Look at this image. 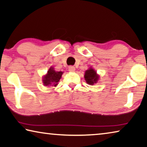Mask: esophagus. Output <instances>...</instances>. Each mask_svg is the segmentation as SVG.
I'll return each instance as SVG.
<instances>
[{
    "instance_id": "esophagus-1",
    "label": "esophagus",
    "mask_w": 147,
    "mask_h": 147,
    "mask_svg": "<svg viewBox=\"0 0 147 147\" xmlns=\"http://www.w3.org/2000/svg\"><path fill=\"white\" fill-rule=\"evenodd\" d=\"M69 71L70 72H74L75 71V68L73 66H70L69 67Z\"/></svg>"
}]
</instances>
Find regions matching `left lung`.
I'll use <instances>...</instances> for the list:
<instances>
[{"instance_id":"8db88e82","label":"left lung","mask_w":147,"mask_h":147,"mask_svg":"<svg viewBox=\"0 0 147 147\" xmlns=\"http://www.w3.org/2000/svg\"><path fill=\"white\" fill-rule=\"evenodd\" d=\"M99 78L100 76L97 73V71L92 67L85 71L84 79L88 84L93 86L94 84H96L98 82Z\"/></svg>"}]
</instances>
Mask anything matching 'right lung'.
<instances>
[{
	"mask_svg": "<svg viewBox=\"0 0 147 147\" xmlns=\"http://www.w3.org/2000/svg\"><path fill=\"white\" fill-rule=\"evenodd\" d=\"M63 72L55 71L53 67H50L47 73L42 76V83L44 86H57Z\"/></svg>",
	"mask_w": 147,
	"mask_h": 147,
	"instance_id": "right-lung-1",
	"label": "right lung"
}]
</instances>
